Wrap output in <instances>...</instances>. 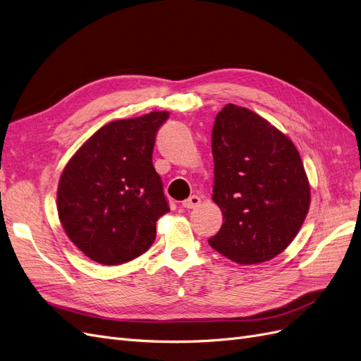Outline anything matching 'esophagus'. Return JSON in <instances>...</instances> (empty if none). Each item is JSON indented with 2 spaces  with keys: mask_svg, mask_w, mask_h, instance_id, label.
Instances as JSON below:
<instances>
[{
  "mask_svg": "<svg viewBox=\"0 0 361 361\" xmlns=\"http://www.w3.org/2000/svg\"><path fill=\"white\" fill-rule=\"evenodd\" d=\"M200 197L199 195H191V197H188L187 200L182 202V206L185 207V209H195L200 204Z\"/></svg>",
  "mask_w": 361,
  "mask_h": 361,
  "instance_id": "1",
  "label": "esophagus"
}]
</instances>
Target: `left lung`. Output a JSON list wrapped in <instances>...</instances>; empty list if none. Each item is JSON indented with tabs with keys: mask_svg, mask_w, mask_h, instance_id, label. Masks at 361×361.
Returning a JSON list of instances; mask_svg holds the SVG:
<instances>
[{
	"mask_svg": "<svg viewBox=\"0 0 361 361\" xmlns=\"http://www.w3.org/2000/svg\"><path fill=\"white\" fill-rule=\"evenodd\" d=\"M212 200L223 226L209 245L239 265L279 256L310 207V183L292 140L267 118L227 104L212 129Z\"/></svg>",
	"mask_w": 361,
	"mask_h": 361,
	"instance_id": "8db88e82",
	"label": "left lung"
}]
</instances>
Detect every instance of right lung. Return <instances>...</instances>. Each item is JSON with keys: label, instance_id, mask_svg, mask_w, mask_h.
Returning a JSON list of instances; mask_svg holds the SVG:
<instances>
[{"label": "right lung", "instance_id": "right-lung-1", "mask_svg": "<svg viewBox=\"0 0 361 361\" xmlns=\"http://www.w3.org/2000/svg\"><path fill=\"white\" fill-rule=\"evenodd\" d=\"M169 111H152L97 129L59 180L57 211L71 241L92 260L120 265L150 248L170 211L152 152Z\"/></svg>", "mask_w": 361, "mask_h": 361}]
</instances>
